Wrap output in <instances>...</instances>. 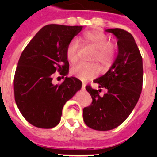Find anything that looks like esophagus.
<instances>
[{
    "mask_svg": "<svg viewBox=\"0 0 157 157\" xmlns=\"http://www.w3.org/2000/svg\"><path fill=\"white\" fill-rule=\"evenodd\" d=\"M85 86H86V84L84 83V82H82V89H83V90L85 89Z\"/></svg>",
    "mask_w": 157,
    "mask_h": 157,
    "instance_id": "1",
    "label": "esophagus"
}]
</instances>
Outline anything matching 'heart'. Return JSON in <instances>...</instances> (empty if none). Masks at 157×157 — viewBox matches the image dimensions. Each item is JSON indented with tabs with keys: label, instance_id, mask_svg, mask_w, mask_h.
Segmentation results:
<instances>
[{
	"label": "heart",
	"instance_id": "1",
	"mask_svg": "<svg viewBox=\"0 0 157 157\" xmlns=\"http://www.w3.org/2000/svg\"><path fill=\"white\" fill-rule=\"evenodd\" d=\"M81 41L86 44H90L96 48L92 59L98 60L102 65H110L114 60L117 55L116 45L109 41V39L105 33L92 30L86 32ZM80 43L78 40H72L66 48V55L71 62H76L79 58ZM71 73L81 80L94 78L100 73V67L96 63H85L81 62L74 65L71 69Z\"/></svg>",
	"mask_w": 157,
	"mask_h": 157
}]
</instances>
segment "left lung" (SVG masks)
Returning <instances> with one entry per match:
<instances>
[{
  "mask_svg": "<svg viewBox=\"0 0 157 157\" xmlns=\"http://www.w3.org/2000/svg\"><path fill=\"white\" fill-rule=\"evenodd\" d=\"M118 39V53L109 71L94 80L99 90L86 86L92 96L91 105L83 109V119L89 128L106 131L121 124L138 102L143 85V62L134 37L121 29H107ZM102 88L108 92L99 96Z\"/></svg>",
  "mask_w": 157,
  "mask_h": 157,
  "instance_id": "8db88e82",
  "label": "left lung"
}]
</instances>
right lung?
I'll return each instance as SVG.
<instances>
[{
    "instance_id": "right-lung-1",
    "label": "right lung",
    "mask_w": 157,
    "mask_h": 157,
    "mask_svg": "<svg viewBox=\"0 0 157 157\" xmlns=\"http://www.w3.org/2000/svg\"><path fill=\"white\" fill-rule=\"evenodd\" d=\"M82 26L49 24L42 28L23 49L14 75V97L27 121L41 128L58 124L65 102L82 87L76 77L52 83L54 73L69 71L66 48Z\"/></svg>"
}]
</instances>
